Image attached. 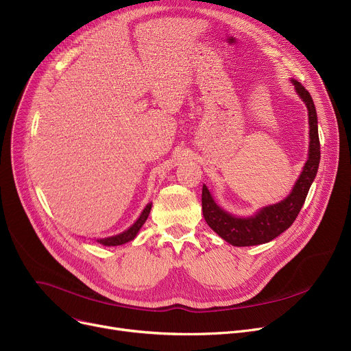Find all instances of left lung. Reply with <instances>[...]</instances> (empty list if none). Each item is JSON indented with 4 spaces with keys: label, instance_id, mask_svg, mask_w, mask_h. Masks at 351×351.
Listing matches in <instances>:
<instances>
[{
    "label": "left lung",
    "instance_id": "obj_1",
    "mask_svg": "<svg viewBox=\"0 0 351 351\" xmlns=\"http://www.w3.org/2000/svg\"><path fill=\"white\" fill-rule=\"evenodd\" d=\"M291 82L307 106L310 125L308 159L291 193L280 204L266 206L254 216L236 217L220 209L215 204L210 192L205 185L202 188V210H204L206 223L233 246H254L267 243L289 229L296 220L311 186V182L316 178L320 163V141L316 106L308 90L300 82L294 80H291Z\"/></svg>",
    "mask_w": 351,
    "mask_h": 351
}]
</instances>
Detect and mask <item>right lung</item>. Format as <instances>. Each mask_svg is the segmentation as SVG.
Returning a JSON list of instances; mask_svg holds the SVG:
<instances>
[{
  "label": "right lung",
  "instance_id": "obj_1",
  "mask_svg": "<svg viewBox=\"0 0 351 351\" xmlns=\"http://www.w3.org/2000/svg\"><path fill=\"white\" fill-rule=\"evenodd\" d=\"M151 208H152L151 204L147 205V206L143 209V212L141 213V216H139V219L136 220V222H135L131 228H129L128 230H125L123 233L117 234V236H112V237L99 239L98 242L102 243V245H105V246H119V245H123V243H126V242H131L132 239L136 236V233L139 232V229L142 228V225L146 222L147 216H149Z\"/></svg>",
  "mask_w": 351,
  "mask_h": 351
}]
</instances>
